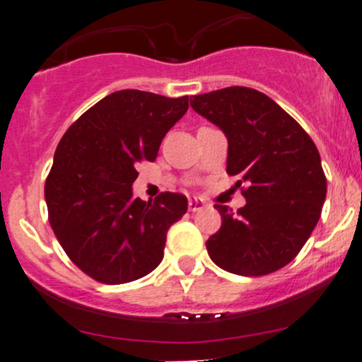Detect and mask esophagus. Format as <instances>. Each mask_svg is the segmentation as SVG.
Masks as SVG:
<instances>
[{
  "mask_svg": "<svg viewBox=\"0 0 362 362\" xmlns=\"http://www.w3.org/2000/svg\"><path fill=\"white\" fill-rule=\"evenodd\" d=\"M203 206H205V203H203L202 199H189V210H191V212H198Z\"/></svg>",
  "mask_w": 362,
  "mask_h": 362,
  "instance_id": "esophagus-1",
  "label": "esophagus"
}]
</instances>
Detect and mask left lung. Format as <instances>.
<instances>
[{
    "label": "left lung",
    "mask_w": 362,
    "mask_h": 362,
    "mask_svg": "<svg viewBox=\"0 0 362 362\" xmlns=\"http://www.w3.org/2000/svg\"><path fill=\"white\" fill-rule=\"evenodd\" d=\"M192 110L228 138V175L245 205H216L221 228L206 251L221 269L265 276L292 262L317 226L327 192L320 153L308 132L265 93L230 86L194 95Z\"/></svg>",
    "instance_id": "left-lung-1"
}]
</instances>
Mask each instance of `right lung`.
Wrapping results in <instances>:
<instances>
[{
	"mask_svg": "<svg viewBox=\"0 0 362 362\" xmlns=\"http://www.w3.org/2000/svg\"><path fill=\"white\" fill-rule=\"evenodd\" d=\"M189 97L120 90L81 115L63 134L45 180L49 223L84 274L122 285L150 274L164 256L166 233L187 212V198L132 196L136 166L153 160Z\"/></svg>",
	"mask_w": 362,
	"mask_h": 362,
	"instance_id": "1",
	"label": "right lung"
}]
</instances>
